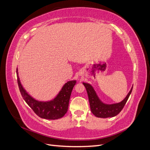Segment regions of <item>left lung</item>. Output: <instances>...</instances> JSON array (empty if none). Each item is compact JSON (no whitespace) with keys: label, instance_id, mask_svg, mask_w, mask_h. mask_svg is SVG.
<instances>
[{"label":"left lung","instance_id":"8db88e82","mask_svg":"<svg viewBox=\"0 0 150 150\" xmlns=\"http://www.w3.org/2000/svg\"><path fill=\"white\" fill-rule=\"evenodd\" d=\"M83 84L87 91L91 111L95 116L102 118L113 117L118 115L124 108L133 89V88H131L127 96L121 103L113 104H105L99 100L91 86L84 83Z\"/></svg>","mask_w":150,"mask_h":150}]
</instances>
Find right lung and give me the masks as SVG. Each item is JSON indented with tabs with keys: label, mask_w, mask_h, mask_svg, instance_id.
Returning a JSON list of instances; mask_svg holds the SVG:
<instances>
[{
	"label": "right lung",
	"mask_w": 150,
	"mask_h": 150,
	"mask_svg": "<svg viewBox=\"0 0 150 150\" xmlns=\"http://www.w3.org/2000/svg\"><path fill=\"white\" fill-rule=\"evenodd\" d=\"M17 77L18 86L22 98L38 116L47 120H57L64 116L68 110L70 96L76 84V81H70L66 83L54 100L40 102L35 100L26 93L20 83L18 75Z\"/></svg>",
	"instance_id": "obj_1"
}]
</instances>
